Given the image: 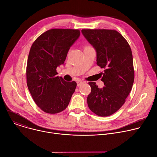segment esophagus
<instances>
[{
	"instance_id": "34e87169",
	"label": "esophagus",
	"mask_w": 157,
	"mask_h": 157,
	"mask_svg": "<svg viewBox=\"0 0 157 157\" xmlns=\"http://www.w3.org/2000/svg\"><path fill=\"white\" fill-rule=\"evenodd\" d=\"M85 82H86L85 81H78L77 82V86H81L82 84H84V83H85Z\"/></svg>"
}]
</instances>
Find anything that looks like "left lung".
<instances>
[{"label": "left lung", "mask_w": 157, "mask_h": 157, "mask_svg": "<svg viewBox=\"0 0 157 157\" xmlns=\"http://www.w3.org/2000/svg\"><path fill=\"white\" fill-rule=\"evenodd\" d=\"M81 32L96 52L97 64L104 68L99 88L89 82L91 92L87 96L89 108L99 116L115 113L124 104L134 81L133 57L126 40L114 30L84 29Z\"/></svg>", "instance_id": "obj_1"}]
</instances>
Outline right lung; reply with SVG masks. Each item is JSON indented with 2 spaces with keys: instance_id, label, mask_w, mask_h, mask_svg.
I'll use <instances>...</instances> for the list:
<instances>
[{
  "instance_id": "right-lung-1",
  "label": "right lung",
  "mask_w": 157,
  "mask_h": 157,
  "mask_svg": "<svg viewBox=\"0 0 157 157\" xmlns=\"http://www.w3.org/2000/svg\"><path fill=\"white\" fill-rule=\"evenodd\" d=\"M79 36L78 30L51 29L38 36L31 47L26 71L27 86L36 104L47 113L64 110L75 91L76 82L56 76V68L64 64Z\"/></svg>"
}]
</instances>
